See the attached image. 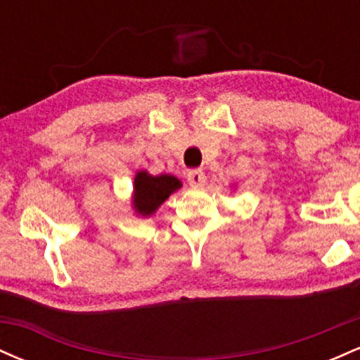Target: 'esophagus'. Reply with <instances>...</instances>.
Segmentation results:
<instances>
[{
    "mask_svg": "<svg viewBox=\"0 0 360 360\" xmlns=\"http://www.w3.org/2000/svg\"><path fill=\"white\" fill-rule=\"evenodd\" d=\"M188 183L191 186H203L206 183V174L201 169H193L188 172Z\"/></svg>",
    "mask_w": 360,
    "mask_h": 360,
    "instance_id": "1",
    "label": "esophagus"
}]
</instances>
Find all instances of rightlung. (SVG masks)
<instances>
[{"mask_svg":"<svg viewBox=\"0 0 360 360\" xmlns=\"http://www.w3.org/2000/svg\"><path fill=\"white\" fill-rule=\"evenodd\" d=\"M181 188V181L171 174L150 176L146 171L135 176L134 206L143 217L152 214L176 189Z\"/></svg>","mask_w":360,"mask_h":360,"instance_id":"obj_1","label":"right lung"}]
</instances>
